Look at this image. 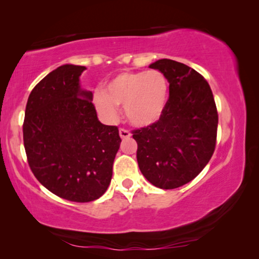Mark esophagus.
I'll return each mask as SVG.
<instances>
[{"mask_svg":"<svg viewBox=\"0 0 259 259\" xmlns=\"http://www.w3.org/2000/svg\"><path fill=\"white\" fill-rule=\"evenodd\" d=\"M119 134H120V138H121V139H127V138L131 137V133L125 128H120Z\"/></svg>","mask_w":259,"mask_h":259,"instance_id":"34e87169","label":"esophagus"}]
</instances>
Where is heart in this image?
<instances>
[{"mask_svg":"<svg viewBox=\"0 0 259 259\" xmlns=\"http://www.w3.org/2000/svg\"><path fill=\"white\" fill-rule=\"evenodd\" d=\"M168 100V82L159 70L122 72L95 91L93 101L98 112L114 120L116 106H123L127 121L136 127L153 125L161 118Z\"/></svg>","mask_w":259,"mask_h":259,"instance_id":"b5f03b06","label":"heart"}]
</instances>
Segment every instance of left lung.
Masks as SVG:
<instances>
[{
  "instance_id": "obj_1",
  "label": "left lung",
  "mask_w": 259,
  "mask_h": 259,
  "mask_svg": "<svg viewBox=\"0 0 259 259\" xmlns=\"http://www.w3.org/2000/svg\"><path fill=\"white\" fill-rule=\"evenodd\" d=\"M167 79L169 97L161 118L133 131L137 160L152 185L172 190L193 180L210 161L218 113L207 81L191 67L169 59L151 63Z\"/></svg>"
}]
</instances>
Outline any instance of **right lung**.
Returning <instances> with one entry per match:
<instances>
[{"instance_id":"add662e5","label":"right lung","mask_w":259,"mask_h":259,"mask_svg":"<svg viewBox=\"0 0 259 259\" xmlns=\"http://www.w3.org/2000/svg\"><path fill=\"white\" fill-rule=\"evenodd\" d=\"M84 69L63 65L46 75L28 98L23 122L34 176L52 193L76 203L106 192L121 143L118 127L99 121L93 94L81 88Z\"/></svg>"}]
</instances>
